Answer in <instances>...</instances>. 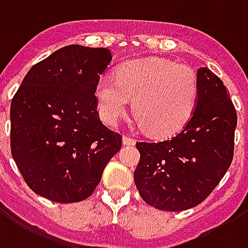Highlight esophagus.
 <instances>
[{
    "label": "esophagus",
    "instance_id": "1",
    "mask_svg": "<svg viewBox=\"0 0 248 248\" xmlns=\"http://www.w3.org/2000/svg\"><path fill=\"white\" fill-rule=\"evenodd\" d=\"M122 143H124V144H126V146H133L134 143H135V140H134L133 138L127 137V135H124V138H122Z\"/></svg>",
    "mask_w": 248,
    "mask_h": 248
}]
</instances>
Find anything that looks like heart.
Here are the masks:
<instances>
[{
  "label": "heart",
  "instance_id": "heart-1",
  "mask_svg": "<svg viewBox=\"0 0 248 248\" xmlns=\"http://www.w3.org/2000/svg\"><path fill=\"white\" fill-rule=\"evenodd\" d=\"M199 82L193 69L166 59H142L121 65L115 78L102 76L96 85L98 111L115 124L133 101V114L148 133L173 134L193 114Z\"/></svg>",
  "mask_w": 248,
  "mask_h": 248
}]
</instances>
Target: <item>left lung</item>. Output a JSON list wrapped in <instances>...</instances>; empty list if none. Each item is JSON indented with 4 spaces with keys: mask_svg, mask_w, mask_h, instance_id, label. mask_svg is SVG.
Wrapping results in <instances>:
<instances>
[{
    "mask_svg": "<svg viewBox=\"0 0 248 248\" xmlns=\"http://www.w3.org/2000/svg\"><path fill=\"white\" fill-rule=\"evenodd\" d=\"M193 114L172 138L138 142L140 160L134 181L144 202L181 212L212 193L232 164L236 111L226 88L206 67L197 71Z\"/></svg>",
    "mask_w": 248,
    "mask_h": 248,
    "instance_id": "obj_1",
    "label": "left lung"
}]
</instances>
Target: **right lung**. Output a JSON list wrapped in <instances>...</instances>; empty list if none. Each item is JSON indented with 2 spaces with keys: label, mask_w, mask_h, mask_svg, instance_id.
<instances>
[{
  "label": "right lung",
  "mask_w": 248,
  "mask_h": 248,
  "mask_svg": "<svg viewBox=\"0 0 248 248\" xmlns=\"http://www.w3.org/2000/svg\"><path fill=\"white\" fill-rule=\"evenodd\" d=\"M111 59L108 48L63 47L31 67L13 97V159L26 184L45 199H88L121 150V135L101 122L94 96Z\"/></svg>",
  "instance_id": "1"
}]
</instances>
